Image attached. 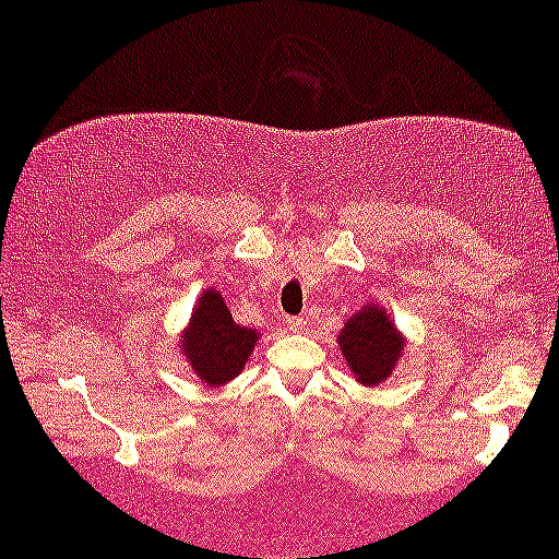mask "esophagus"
Masks as SVG:
<instances>
[{
	"mask_svg": "<svg viewBox=\"0 0 559 559\" xmlns=\"http://www.w3.org/2000/svg\"><path fill=\"white\" fill-rule=\"evenodd\" d=\"M285 324L292 329V332H301V329H305V319H301V317H287L285 319Z\"/></svg>",
	"mask_w": 559,
	"mask_h": 559,
	"instance_id": "1",
	"label": "esophagus"
}]
</instances>
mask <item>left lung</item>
I'll return each instance as SVG.
<instances>
[{
  "label": "left lung",
  "mask_w": 559,
  "mask_h": 559,
  "mask_svg": "<svg viewBox=\"0 0 559 559\" xmlns=\"http://www.w3.org/2000/svg\"><path fill=\"white\" fill-rule=\"evenodd\" d=\"M340 346L356 381L377 386L389 377L401 354V336L379 307H364L340 334Z\"/></svg>",
  "instance_id": "8db88e82"
}]
</instances>
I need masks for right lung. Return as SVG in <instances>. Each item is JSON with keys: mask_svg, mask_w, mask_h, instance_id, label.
Listing matches in <instances>:
<instances>
[{"mask_svg": "<svg viewBox=\"0 0 559 559\" xmlns=\"http://www.w3.org/2000/svg\"><path fill=\"white\" fill-rule=\"evenodd\" d=\"M258 340L260 334H254L252 329H242L233 322L219 292L210 289L200 297L180 349L193 364L200 379L210 386H219L242 371Z\"/></svg>", "mask_w": 559, "mask_h": 559, "instance_id": "right-lung-1", "label": "right lung"}]
</instances>
